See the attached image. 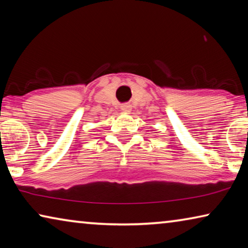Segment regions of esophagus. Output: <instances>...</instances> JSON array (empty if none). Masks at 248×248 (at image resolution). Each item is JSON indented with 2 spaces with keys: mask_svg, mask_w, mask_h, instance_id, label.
<instances>
[{
  "mask_svg": "<svg viewBox=\"0 0 248 248\" xmlns=\"http://www.w3.org/2000/svg\"><path fill=\"white\" fill-rule=\"evenodd\" d=\"M120 108L124 112H130V111H131V109H132L131 105H130V104H123V105H121Z\"/></svg>",
  "mask_w": 248,
  "mask_h": 248,
  "instance_id": "1",
  "label": "esophagus"
}]
</instances>
